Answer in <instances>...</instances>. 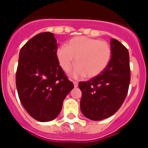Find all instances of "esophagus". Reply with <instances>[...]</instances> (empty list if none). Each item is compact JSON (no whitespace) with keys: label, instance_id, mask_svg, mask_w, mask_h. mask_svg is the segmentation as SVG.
Listing matches in <instances>:
<instances>
[{"label":"esophagus","instance_id":"esophagus-1","mask_svg":"<svg viewBox=\"0 0 148 148\" xmlns=\"http://www.w3.org/2000/svg\"><path fill=\"white\" fill-rule=\"evenodd\" d=\"M73 82V84H74V87H77L78 86V83L77 82Z\"/></svg>","mask_w":148,"mask_h":148}]
</instances>
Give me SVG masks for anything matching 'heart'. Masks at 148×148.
<instances>
[{"instance_id":"1","label":"heart","mask_w":148,"mask_h":148,"mask_svg":"<svg viewBox=\"0 0 148 148\" xmlns=\"http://www.w3.org/2000/svg\"><path fill=\"white\" fill-rule=\"evenodd\" d=\"M111 55L108 42L84 36L73 38L66 47L62 45L56 50V58L64 71H69L75 61L70 73L73 78L84 75L92 78L99 75L109 64Z\"/></svg>"}]
</instances>
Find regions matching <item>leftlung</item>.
Wrapping results in <instances>:
<instances>
[{
	"label": "left lung",
	"instance_id": "left-lung-1",
	"mask_svg": "<svg viewBox=\"0 0 148 148\" xmlns=\"http://www.w3.org/2000/svg\"><path fill=\"white\" fill-rule=\"evenodd\" d=\"M112 55L109 64L97 76L78 83L82 90V113L93 121L113 116L121 108L128 92L130 81V58L125 46L110 39Z\"/></svg>",
	"mask_w": 148,
	"mask_h": 148
}]
</instances>
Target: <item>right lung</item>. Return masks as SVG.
<instances>
[{
    "mask_svg": "<svg viewBox=\"0 0 148 148\" xmlns=\"http://www.w3.org/2000/svg\"><path fill=\"white\" fill-rule=\"evenodd\" d=\"M58 44L54 34L41 32L21 49L16 87L27 113L38 121L55 119L63 101L73 89L56 58Z\"/></svg>",
    "mask_w": 148,
    "mask_h": 148,
    "instance_id": "obj_1",
    "label": "right lung"
}]
</instances>
